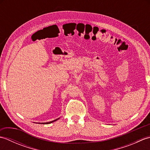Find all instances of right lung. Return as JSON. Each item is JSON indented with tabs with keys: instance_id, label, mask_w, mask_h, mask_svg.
Instances as JSON below:
<instances>
[{
	"instance_id": "right-lung-1",
	"label": "right lung",
	"mask_w": 150,
	"mask_h": 150,
	"mask_svg": "<svg viewBox=\"0 0 150 150\" xmlns=\"http://www.w3.org/2000/svg\"><path fill=\"white\" fill-rule=\"evenodd\" d=\"M59 119H56V120H53V121H51V122H43V123H42V124H50V123H52V122H55V121H56L57 120H58Z\"/></svg>"
}]
</instances>
